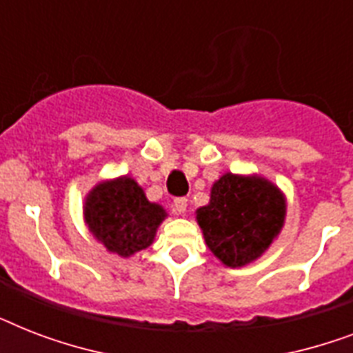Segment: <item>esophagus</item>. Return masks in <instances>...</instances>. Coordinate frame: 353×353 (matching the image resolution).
Wrapping results in <instances>:
<instances>
[{"label": "esophagus", "instance_id": "1", "mask_svg": "<svg viewBox=\"0 0 353 353\" xmlns=\"http://www.w3.org/2000/svg\"><path fill=\"white\" fill-rule=\"evenodd\" d=\"M187 198H176L174 199V210H176L177 214H183L187 210Z\"/></svg>", "mask_w": 353, "mask_h": 353}]
</instances>
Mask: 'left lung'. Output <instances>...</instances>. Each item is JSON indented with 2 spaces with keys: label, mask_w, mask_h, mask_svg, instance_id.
Segmentation results:
<instances>
[{
  "label": "left lung",
  "mask_w": 353,
  "mask_h": 353,
  "mask_svg": "<svg viewBox=\"0 0 353 353\" xmlns=\"http://www.w3.org/2000/svg\"><path fill=\"white\" fill-rule=\"evenodd\" d=\"M284 214V198L271 183L225 174L214 183L210 203L198 210V223L210 251L229 268H240L268 249Z\"/></svg>",
  "instance_id": "1"
}]
</instances>
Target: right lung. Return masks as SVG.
I'll return each mask as SVG.
<instances>
[{"label": "right lung", "mask_w": 353, "mask_h": 353, "mask_svg": "<svg viewBox=\"0 0 353 353\" xmlns=\"http://www.w3.org/2000/svg\"><path fill=\"white\" fill-rule=\"evenodd\" d=\"M84 214L91 232L106 249L130 256L154 241L166 212L159 205L150 203L133 179L121 177L91 190Z\"/></svg>", "instance_id": "right-lung-1"}]
</instances>
